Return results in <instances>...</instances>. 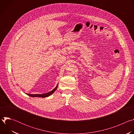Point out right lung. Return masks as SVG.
I'll return each instance as SVG.
<instances>
[{
    "label": "right lung",
    "instance_id": "1",
    "mask_svg": "<svg viewBox=\"0 0 134 134\" xmlns=\"http://www.w3.org/2000/svg\"><path fill=\"white\" fill-rule=\"evenodd\" d=\"M58 85H57V86L53 90H52V91H51L50 92H48V93H44V94H27V93H26V94L27 95H29L30 97H40V98H46V97H49V96H50V95H51L52 93H54V92L57 90V87H58Z\"/></svg>",
    "mask_w": 134,
    "mask_h": 134
}]
</instances>
